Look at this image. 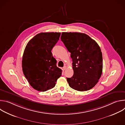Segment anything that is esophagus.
<instances>
[{
  "mask_svg": "<svg viewBox=\"0 0 125 125\" xmlns=\"http://www.w3.org/2000/svg\"><path fill=\"white\" fill-rule=\"evenodd\" d=\"M66 68H67V66H64L63 67V69L64 71L66 69Z\"/></svg>",
  "mask_w": 125,
  "mask_h": 125,
  "instance_id": "esophagus-1",
  "label": "esophagus"
}]
</instances>
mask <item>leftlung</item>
Instances as JSON below:
<instances>
[{"label": "left lung", "instance_id": "8db88e82", "mask_svg": "<svg viewBox=\"0 0 125 125\" xmlns=\"http://www.w3.org/2000/svg\"><path fill=\"white\" fill-rule=\"evenodd\" d=\"M61 40L72 59L74 75L67 78L69 86L75 90H90L98 83L102 73V54L97 42L81 32H63Z\"/></svg>", "mask_w": 125, "mask_h": 125}]
</instances>
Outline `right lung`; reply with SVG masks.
<instances>
[{"label":"right lung","mask_w":125,"mask_h":125,"mask_svg":"<svg viewBox=\"0 0 125 125\" xmlns=\"http://www.w3.org/2000/svg\"><path fill=\"white\" fill-rule=\"evenodd\" d=\"M60 32H41L27 43L22 58L23 73L35 90L45 92L54 87L62 70L57 67L51 50L58 41Z\"/></svg>","instance_id":"add662e5"}]
</instances>
